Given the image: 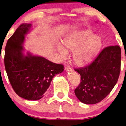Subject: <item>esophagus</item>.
I'll use <instances>...</instances> for the list:
<instances>
[{
	"mask_svg": "<svg viewBox=\"0 0 126 126\" xmlns=\"http://www.w3.org/2000/svg\"><path fill=\"white\" fill-rule=\"evenodd\" d=\"M65 70H66V71L67 72H68V71L70 72V71H72V68H71V67H70V66H66V67H65Z\"/></svg>",
	"mask_w": 126,
	"mask_h": 126,
	"instance_id": "esophagus-1",
	"label": "esophagus"
}]
</instances>
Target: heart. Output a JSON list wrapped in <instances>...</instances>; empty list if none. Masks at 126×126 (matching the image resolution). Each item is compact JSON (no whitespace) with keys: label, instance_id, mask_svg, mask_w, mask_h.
I'll list each match as a JSON object with an SVG mask.
<instances>
[{"label":"heart","instance_id":"b5f03b06","mask_svg":"<svg viewBox=\"0 0 126 126\" xmlns=\"http://www.w3.org/2000/svg\"><path fill=\"white\" fill-rule=\"evenodd\" d=\"M63 44H58L57 49L62 57L67 55V50L73 51V59L78 66H86L96 56L103 46L101 38L98 35L93 34L90 30H80L67 36Z\"/></svg>","mask_w":126,"mask_h":126}]
</instances>
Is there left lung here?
<instances>
[{
    "label": "left lung",
    "instance_id": "1",
    "mask_svg": "<svg viewBox=\"0 0 126 126\" xmlns=\"http://www.w3.org/2000/svg\"><path fill=\"white\" fill-rule=\"evenodd\" d=\"M120 63V47L109 46L89 64L75 69L80 75L81 80L75 90L78 100L86 104H95L105 98L118 82Z\"/></svg>",
    "mask_w": 126,
    "mask_h": 126
}]
</instances>
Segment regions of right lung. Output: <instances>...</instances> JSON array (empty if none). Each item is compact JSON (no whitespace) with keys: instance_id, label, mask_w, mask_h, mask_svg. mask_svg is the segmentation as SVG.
Masks as SVG:
<instances>
[{"instance_id":"obj_1","label":"right lung","mask_w":126,"mask_h":126,"mask_svg":"<svg viewBox=\"0 0 126 126\" xmlns=\"http://www.w3.org/2000/svg\"><path fill=\"white\" fill-rule=\"evenodd\" d=\"M32 29L31 23H23L18 27L7 43L4 60L8 79L15 92L24 99L34 101L43 97L52 78L64 68L62 64L25 52L23 46L25 37Z\"/></svg>"}]
</instances>
